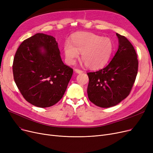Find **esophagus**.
I'll use <instances>...</instances> for the list:
<instances>
[{"label":"esophagus","mask_w":153,"mask_h":153,"mask_svg":"<svg viewBox=\"0 0 153 153\" xmlns=\"http://www.w3.org/2000/svg\"><path fill=\"white\" fill-rule=\"evenodd\" d=\"M74 71H75V72H76V73H77V74H81V73H82V72H83V71H82L79 70V69H74Z\"/></svg>","instance_id":"obj_1"}]
</instances>
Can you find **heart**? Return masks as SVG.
Segmentation results:
<instances>
[{
    "label": "heart",
    "mask_w": 153,
    "mask_h": 153,
    "mask_svg": "<svg viewBox=\"0 0 153 153\" xmlns=\"http://www.w3.org/2000/svg\"><path fill=\"white\" fill-rule=\"evenodd\" d=\"M114 44L109 38L102 37L90 32H78L72 38L71 43L64 47L66 61L73 64L81 52V58L86 66L91 69L103 67L110 58Z\"/></svg>",
    "instance_id": "heart-1"
}]
</instances>
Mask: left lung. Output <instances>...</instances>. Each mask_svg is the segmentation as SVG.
I'll return each mask as SVG.
<instances>
[{
    "instance_id": "left-lung-1",
    "label": "left lung",
    "mask_w": 153,
    "mask_h": 153,
    "mask_svg": "<svg viewBox=\"0 0 153 153\" xmlns=\"http://www.w3.org/2000/svg\"><path fill=\"white\" fill-rule=\"evenodd\" d=\"M118 48L111 62L103 69L88 72L89 100L101 108L114 106L126 98L138 71L135 50L128 39L116 33Z\"/></svg>"
}]
</instances>
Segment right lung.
Returning a JSON list of instances; mask_svg holds the SVG:
<instances>
[{
    "label": "right lung",
    "mask_w": 153,
    "mask_h": 153,
    "mask_svg": "<svg viewBox=\"0 0 153 153\" xmlns=\"http://www.w3.org/2000/svg\"><path fill=\"white\" fill-rule=\"evenodd\" d=\"M14 79L25 99L40 108L63 97L73 70L62 62L56 39L36 33L19 45L14 56Z\"/></svg>",
    "instance_id": "add662e5"
}]
</instances>
